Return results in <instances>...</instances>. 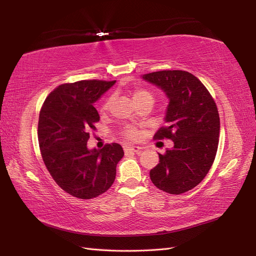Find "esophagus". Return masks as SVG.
Segmentation results:
<instances>
[{
  "label": "esophagus",
  "mask_w": 256,
  "mask_h": 256,
  "mask_svg": "<svg viewBox=\"0 0 256 256\" xmlns=\"http://www.w3.org/2000/svg\"><path fill=\"white\" fill-rule=\"evenodd\" d=\"M125 150H130V152H134V153H140V150H142V148H140V146L136 145H128L124 148Z\"/></svg>",
  "instance_id": "esophagus-1"
}]
</instances>
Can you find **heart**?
<instances>
[{"mask_svg": "<svg viewBox=\"0 0 256 256\" xmlns=\"http://www.w3.org/2000/svg\"><path fill=\"white\" fill-rule=\"evenodd\" d=\"M143 99H150L153 100V96H152V94H150L148 91H146L144 89H136L134 91L133 94V100L134 102L135 101H140V100H143ZM112 100V98H108V99L104 102V104H103L102 108L103 110H106V108H108V104H110V102ZM124 135L128 138H135L138 136V132L135 131L134 128H128L124 130Z\"/></svg>", "mask_w": 256, "mask_h": 256, "instance_id": "obj_1", "label": "heart"}]
</instances>
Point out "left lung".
I'll return each instance as SVG.
<instances>
[{
  "instance_id": "obj_1",
  "label": "left lung",
  "mask_w": 256,
  "mask_h": 256,
  "mask_svg": "<svg viewBox=\"0 0 256 256\" xmlns=\"http://www.w3.org/2000/svg\"><path fill=\"white\" fill-rule=\"evenodd\" d=\"M142 78L164 91L170 101L166 125L154 138L174 142L165 154L158 153L150 180L162 192L180 194L200 184L214 164L220 134L218 108L202 82L190 72L162 70Z\"/></svg>"
}]
</instances>
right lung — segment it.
I'll return each mask as SVG.
<instances>
[{"mask_svg":"<svg viewBox=\"0 0 256 256\" xmlns=\"http://www.w3.org/2000/svg\"><path fill=\"white\" fill-rule=\"evenodd\" d=\"M114 84L116 80H81L60 84L42 106L38 142L42 160L58 186L74 197L96 198L116 179V165L124 155L122 146L86 148L89 131L100 120L94 103Z\"/></svg>","mask_w":256,"mask_h":256,"instance_id":"right-lung-1","label":"right lung"}]
</instances>
